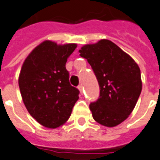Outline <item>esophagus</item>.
I'll return each mask as SVG.
<instances>
[{
	"instance_id": "34e87169",
	"label": "esophagus",
	"mask_w": 160,
	"mask_h": 160,
	"mask_svg": "<svg viewBox=\"0 0 160 160\" xmlns=\"http://www.w3.org/2000/svg\"><path fill=\"white\" fill-rule=\"evenodd\" d=\"M78 88V90L80 91V93H82V91H83V88H82V84L79 85Z\"/></svg>"
}]
</instances>
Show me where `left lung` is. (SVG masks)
Here are the masks:
<instances>
[{"instance_id": "left-lung-1", "label": "left lung", "mask_w": 160, "mask_h": 160, "mask_svg": "<svg viewBox=\"0 0 160 160\" xmlns=\"http://www.w3.org/2000/svg\"><path fill=\"white\" fill-rule=\"evenodd\" d=\"M79 53L92 67L100 89L97 101L89 105L93 118L104 127L121 124L132 112L141 93L138 65L108 39L85 44Z\"/></svg>"}]
</instances>
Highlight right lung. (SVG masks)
Instances as JSON below:
<instances>
[{
	"label": "right lung",
	"instance_id": "right-lung-1",
	"mask_svg": "<svg viewBox=\"0 0 160 160\" xmlns=\"http://www.w3.org/2000/svg\"><path fill=\"white\" fill-rule=\"evenodd\" d=\"M76 44L45 40L25 59L18 85L28 111L39 124L56 128L66 123L79 98V90L69 82L67 58Z\"/></svg>",
	"mask_w": 160,
	"mask_h": 160
}]
</instances>
